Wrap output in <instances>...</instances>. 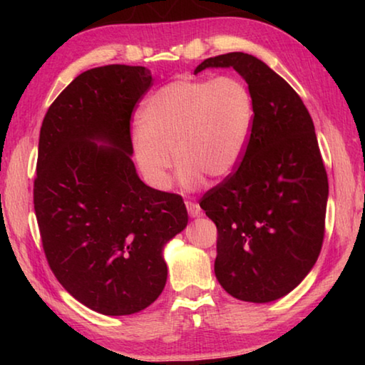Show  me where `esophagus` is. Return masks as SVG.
Masks as SVG:
<instances>
[{
  "mask_svg": "<svg viewBox=\"0 0 365 365\" xmlns=\"http://www.w3.org/2000/svg\"><path fill=\"white\" fill-rule=\"evenodd\" d=\"M185 206H187L188 214L191 215V217H197V215L201 214V207L195 201H185Z\"/></svg>",
  "mask_w": 365,
  "mask_h": 365,
  "instance_id": "esophagus-1",
  "label": "esophagus"
}]
</instances>
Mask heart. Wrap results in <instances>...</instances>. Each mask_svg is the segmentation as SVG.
<instances>
[{
	"label": "heart",
	"instance_id": "b5f03b06",
	"mask_svg": "<svg viewBox=\"0 0 365 365\" xmlns=\"http://www.w3.org/2000/svg\"><path fill=\"white\" fill-rule=\"evenodd\" d=\"M255 103L235 77L180 78L160 86L138 110L132 148L145 180L156 190L170 182L173 154L178 180L197 188L237 168L248 145Z\"/></svg>",
	"mask_w": 365,
	"mask_h": 365
}]
</instances>
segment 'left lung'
Listing matches in <instances>:
<instances>
[{
	"label": "left lung",
	"mask_w": 365,
	"mask_h": 365,
	"mask_svg": "<svg viewBox=\"0 0 365 365\" xmlns=\"http://www.w3.org/2000/svg\"><path fill=\"white\" fill-rule=\"evenodd\" d=\"M209 67L237 71L255 103L242 164L200 202L217 225L214 272L233 298L270 302L304 280L322 250L329 180L314 122L261 59L220 54L202 61L195 76Z\"/></svg>",
	"instance_id": "1"
}]
</instances>
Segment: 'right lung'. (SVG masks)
Listing matches in <instances>:
<instances>
[{"label": "right lung", "instance_id": "obj_1", "mask_svg": "<svg viewBox=\"0 0 365 365\" xmlns=\"http://www.w3.org/2000/svg\"><path fill=\"white\" fill-rule=\"evenodd\" d=\"M143 66L80 73L43 119L35 215L49 267L73 298L104 316H130L168 280L164 246L188 224L182 196L140 180L130 117L151 86Z\"/></svg>", "mask_w": 365, "mask_h": 365}]
</instances>
